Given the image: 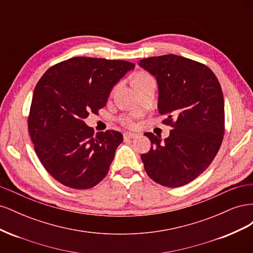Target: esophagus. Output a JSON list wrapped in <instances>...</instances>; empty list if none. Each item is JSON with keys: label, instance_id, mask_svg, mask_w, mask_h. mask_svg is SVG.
<instances>
[{"label": "esophagus", "instance_id": "esophagus-1", "mask_svg": "<svg viewBox=\"0 0 253 253\" xmlns=\"http://www.w3.org/2000/svg\"><path fill=\"white\" fill-rule=\"evenodd\" d=\"M137 136H138V135L135 134V133H131V132H126V133L124 134L125 139H133V138H135V137H137Z\"/></svg>", "mask_w": 253, "mask_h": 253}]
</instances>
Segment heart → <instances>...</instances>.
<instances>
[{"label":"heart","instance_id":"b5f03b06","mask_svg":"<svg viewBox=\"0 0 253 253\" xmlns=\"http://www.w3.org/2000/svg\"><path fill=\"white\" fill-rule=\"evenodd\" d=\"M145 77H149V75H147V74H139L138 76H137V77H136L135 79H140V78H145ZM122 122H124V124H125V125H126V126H131V125H132L131 120H129L128 118L122 119Z\"/></svg>","mask_w":253,"mask_h":253}]
</instances>
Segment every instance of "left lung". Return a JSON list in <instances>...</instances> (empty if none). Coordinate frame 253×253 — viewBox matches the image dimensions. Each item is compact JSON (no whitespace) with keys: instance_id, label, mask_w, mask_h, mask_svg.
Masks as SVG:
<instances>
[{"instance_id":"1","label":"left lung","mask_w":253,"mask_h":253,"mask_svg":"<svg viewBox=\"0 0 253 253\" xmlns=\"http://www.w3.org/2000/svg\"><path fill=\"white\" fill-rule=\"evenodd\" d=\"M139 66L156 78L158 113L171 126L164 141L144 133L152 148L141 155L144 170L159 185L177 188L200 176L216 156L225 134L220 84L208 66L176 55L151 57Z\"/></svg>"}]
</instances>
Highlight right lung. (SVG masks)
Segmentation results:
<instances>
[{
	"mask_svg": "<svg viewBox=\"0 0 253 253\" xmlns=\"http://www.w3.org/2000/svg\"><path fill=\"white\" fill-rule=\"evenodd\" d=\"M134 67L124 60L75 57L37 83L28 131L41 164L60 183L90 189L108 174L124 136L114 129L95 134L84 119L105 106L115 84Z\"/></svg>",
	"mask_w": 253,
	"mask_h": 253,
	"instance_id": "obj_1",
	"label": "right lung"
}]
</instances>
